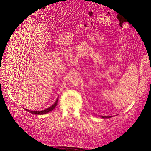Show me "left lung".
Wrapping results in <instances>:
<instances>
[{"instance_id": "8db88e82", "label": "left lung", "mask_w": 151, "mask_h": 151, "mask_svg": "<svg viewBox=\"0 0 151 151\" xmlns=\"http://www.w3.org/2000/svg\"><path fill=\"white\" fill-rule=\"evenodd\" d=\"M113 116H101L102 118H109V117H112Z\"/></svg>"}]
</instances>
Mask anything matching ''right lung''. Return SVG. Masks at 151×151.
<instances>
[{
	"instance_id": "1",
	"label": "right lung",
	"mask_w": 151,
	"mask_h": 151,
	"mask_svg": "<svg viewBox=\"0 0 151 151\" xmlns=\"http://www.w3.org/2000/svg\"><path fill=\"white\" fill-rule=\"evenodd\" d=\"M58 98L57 99L56 101H55V102L54 103V104L50 107H49L48 108H47L45 110H42V111H31V110H28L27 109H24L25 110H26L27 111L30 113H32V114H38V115H42V114H45L47 113H49L50 111H52L55 107L56 106L57 104H58Z\"/></svg>"
}]
</instances>
